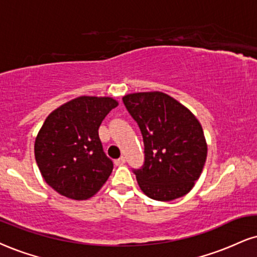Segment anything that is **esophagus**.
I'll return each instance as SVG.
<instances>
[{"instance_id": "1", "label": "esophagus", "mask_w": 257, "mask_h": 257, "mask_svg": "<svg viewBox=\"0 0 257 257\" xmlns=\"http://www.w3.org/2000/svg\"><path fill=\"white\" fill-rule=\"evenodd\" d=\"M125 163V157L124 156H122V157H119L118 159H116L115 160V164L116 165H123V164Z\"/></svg>"}]
</instances>
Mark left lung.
<instances>
[{
	"label": "left lung",
	"mask_w": 257,
	"mask_h": 257,
	"mask_svg": "<svg viewBox=\"0 0 257 257\" xmlns=\"http://www.w3.org/2000/svg\"><path fill=\"white\" fill-rule=\"evenodd\" d=\"M140 128L145 162L133 169L139 187L151 199L171 201L184 196L199 179L207 157L200 122L187 107L162 92L123 97Z\"/></svg>",
	"instance_id": "8db88e82"
}]
</instances>
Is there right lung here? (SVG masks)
I'll return each mask as SVG.
<instances>
[{"instance_id":"right-lung-1","label":"right lung","mask_w":257,"mask_h":257,"mask_svg":"<svg viewBox=\"0 0 257 257\" xmlns=\"http://www.w3.org/2000/svg\"><path fill=\"white\" fill-rule=\"evenodd\" d=\"M118 103L79 97L52 111L38 133L35 157L43 178L61 195L85 200L103 187L113 169L98 129Z\"/></svg>"}]
</instances>
